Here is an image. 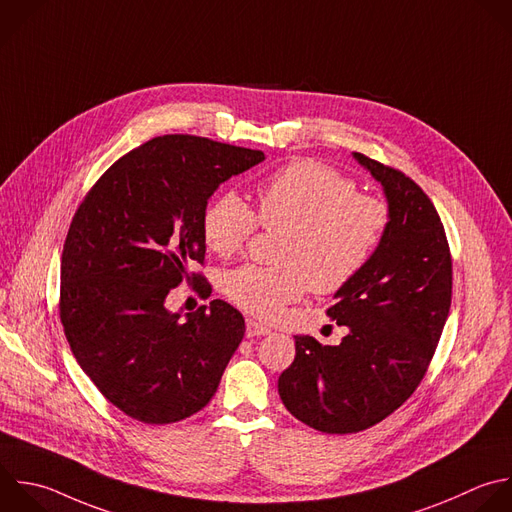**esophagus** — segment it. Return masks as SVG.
<instances>
[{"label": "esophagus", "instance_id": "1", "mask_svg": "<svg viewBox=\"0 0 512 512\" xmlns=\"http://www.w3.org/2000/svg\"><path fill=\"white\" fill-rule=\"evenodd\" d=\"M266 334H270V330H268L266 326H262L260 322H256V320H252V318L246 320V336H248V338L266 336Z\"/></svg>", "mask_w": 512, "mask_h": 512}]
</instances>
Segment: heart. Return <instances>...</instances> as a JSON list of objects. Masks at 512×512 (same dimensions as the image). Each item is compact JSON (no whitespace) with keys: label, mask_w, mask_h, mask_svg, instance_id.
Listing matches in <instances>:
<instances>
[{"label":"heart","mask_w":512,"mask_h":512,"mask_svg":"<svg viewBox=\"0 0 512 512\" xmlns=\"http://www.w3.org/2000/svg\"><path fill=\"white\" fill-rule=\"evenodd\" d=\"M256 216L282 232L278 266H240L222 280L224 294L244 312L274 320L308 288L330 294L350 284L370 262L388 228L382 200L356 192L354 180L312 162H292L256 186ZM252 208L236 194L216 196L204 210L202 234L218 256L244 248L256 230Z\"/></svg>","instance_id":"obj_1"}]
</instances>
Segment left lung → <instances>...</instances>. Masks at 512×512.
<instances>
[{
    "instance_id": "8db88e82",
    "label": "left lung",
    "mask_w": 512,
    "mask_h": 512,
    "mask_svg": "<svg viewBox=\"0 0 512 512\" xmlns=\"http://www.w3.org/2000/svg\"><path fill=\"white\" fill-rule=\"evenodd\" d=\"M352 158L382 186L388 228L366 268L334 292L328 316L348 334L338 346L294 336L296 358L278 378L292 416L326 434L374 426L418 386L452 296V260L428 196L402 172Z\"/></svg>"
}]
</instances>
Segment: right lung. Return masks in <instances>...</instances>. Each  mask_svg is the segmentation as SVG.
<instances>
[{
	"label": "right lung",
	"mask_w": 512,
	"mask_h": 512,
	"mask_svg": "<svg viewBox=\"0 0 512 512\" xmlns=\"http://www.w3.org/2000/svg\"><path fill=\"white\" fill-rule=\"evenodd\" d=\"M264 160L260 150L160 136L122 156L78 208L62 254L60 318L82 370L128 416L178 422L214 396L244 318L224 300L184 314L166 298L204 262L212 194Z\"/></svg>",
	"instance_id": "1"
}]
</instances>
